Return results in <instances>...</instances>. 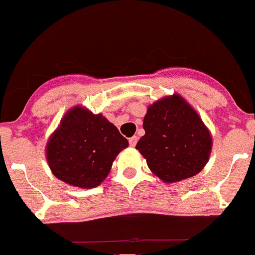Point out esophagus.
<instances>
[{
	"label": "esophagus",
	"instance_id": "obj_1",
	"mask_svg": "<svg viewBox=\"0 0 255 255\" xmlns=\"http://www.w3.org/2000/svg\"><path fill=\"white\" fill-rule=\"evenodd\" d=\"M128 140H129L130 147H134V145L137 144V142H138V137H137V135H133V137H130Z\"/></svg>",
	"mask_w": 255,
	"mask_h": 255
}]
</instances>
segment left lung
Segmentation results:
<instances>
[{
  "mask_svg": "<svg viewBox=\"0 0 255 255\" xmlns=\"http://www.w3.org/2000/svg\"><path fill=\"white\" fill-rule=\"evenodd\" d=\"M143 128L145 134L135 148L163 182L193 177L208 162L211 133L180 96L173 95L149 106Z\"/></svg>",
  "mask_w": 255,
  "mask_h": 255,
  "instance_id": "1",
  "label": "left lung"
}]
</instances>
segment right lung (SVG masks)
Masks as SVG:
<instances>
[{"mask_svg": "<svg viewBox=\"0 0 255 255\" xmlns=\"http://www.w3.org/2000/svg\"><path fill=\"white\" fill-rule=\"evenodd\" d=\"M128 140L102 115L75 107L63 117L47 143V160L58 179L80 188H95L108 175Z\"/></svg>", "mask_w": 255, "mask_h": 255, "instance_id": "obj_1", "label": "right lung"}]
</instances>
